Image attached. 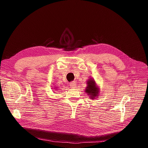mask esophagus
<instances>
[{
	"instance_id": "obj_1",
	"label": "esophagus",
	"mask_w": 148,
	"mask_h": 148,
	"mask_svg": "<svg viewBox=\"0 0 148 148\" xmlns=\"http://www.w3.org/2000/svg\"><path fill=\"white\" fill-rule=\"evenodd\" d=\"M70 87L71 88H74L76 87V85H77V84H76L75 82H72L70 83Z\"/></svg>"
}]
</instances>
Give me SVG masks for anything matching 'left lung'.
Instances as JSON below:
<instances>
[{"instance_id": "8db88e82", "label": "left lung", "mask_w": 148, "mask_h": 148, "mask_svg": "<svg viewBox=\"0 0 148 148\" xmlns=\"http://www.w3.org/2000/svg\"><path fill=\"white\" fill-rule=\"evenodd\" d=\"M87 87L85 88V92L92 99H95L99 96V88L96 84L95 80L92 79L90 78L87 81Z\"/></svg>"}]
</instances>
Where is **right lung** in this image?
<instances>
[{"label": "right lung", "mask_w": 148, "mask_h": 148, "mask_svg": "<svg viewBox=\"0 0 148 148\" xmlns=\"http://www.w3.org/2000/svg\"><path fill=\"white\" fill-rule=\"evenodd\" d=\"M54 88H55L54 89H55V90H57V89H56V87H54Z\"/></svg>", "instance_id": "obj_1"}]
</instances>
